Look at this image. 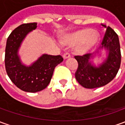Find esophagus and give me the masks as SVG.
<instances>
[{
	"label": "esophagus",
	"mask_w": 125,
	"mask_h": 125,
	"mask_svg": "<svg viewBox=\"0 0 125 125\" xmlns=\"http://www.w3.org/2000/svg\"><path fill=\"white\" fill-rule=\"evenodd\" d=\"M62 57H63V58H64V60H66V59H67V58H69L71 57V56H70V54H69V53H64V54H63V56H62Z\"/></svg>",
	"instance_id": "1"
}]
</instances>
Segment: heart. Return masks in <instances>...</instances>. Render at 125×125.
Segmentation results:
<instances>
[{"label":"heart","instance_id":"obj_1","mask_svg":"<svg viewBox=\"0 0 125 125\" xmlns=\"http://www.w3.org/2000/svg\"><path fill=\"white\" fill-rule=\"evenodd\" d=\"M62 43L69 47H74L78 55H84L95 48L99 41L98 32L88 28H83L61 37Z\"/></svg>","mask_w":125,"mask_h":125}]
</instances>
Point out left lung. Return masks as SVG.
<instances>
[{
    "label": "left lung",
    "mask_w": 125,
    "mask_h": 125,
    "mask_svg": "<svg viewBox=\"0 0 125 125\" xmlns=\"http://www.w3.org/2000/svg\"><path fill=\"white\" fill-rule=\"evenodd\" d=\"M101 25L106 29L100 48L105 49L107 52V57L104 62L98 66L94 65L92 59L95 56L93 54L75 56L78 62L75 78L79 84L86 88H95L107 84L116 75L120 66L121 54L118 37L110 26Z\"/></svg>",
    "instance_id": "1"
}]
</instances>
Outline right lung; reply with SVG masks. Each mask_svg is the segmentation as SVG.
I'll return each mask as SVG.
<instances>
[{"instance_id":"right-lung-1","label":"right lung","mask_w":125,"mask_h":125,"mask_svg":"<svg viewBox=\"0 0 125 125\" xmlns=\"http://www.w3.org/2000/svg\"><path fill=\"white\" fill-rule=\"evenodd\" d=\"M37 23L23 24L14 29L7 40L5 64L7 73L20 89L28 93L43 90L51 81L55 67L62 62L61 55L43 54L31 65L21 62L19 49L26 35L35 30Z\"/></svg>"}]
</instances>
